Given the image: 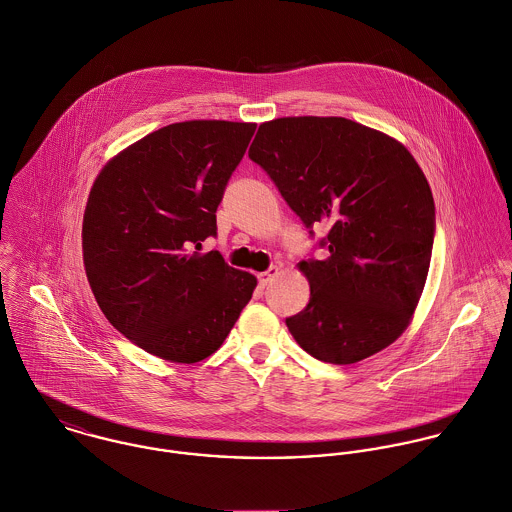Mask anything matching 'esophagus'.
I'll return each mask as SVG.
<instances>
[{"mask_svg":"<svg viewBox=\"0 0 512 512\" xmlns=\"http://www.w3.org/2000/svg\"><path fill=\"white\" fill-rule=\"evenodd\" d=\"M277 275H279V269H277V267H271L269 271L259 273V285H261V287H267Z\"/></svg>","mask_w":512,"mask_h":512,"instance_id":"esophagus-1","label":"esophagus"}]
</instances>
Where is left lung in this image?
Masks as SVG:
<instances>
[{
  "instance_id": "8db88e82",
  "label": "left lung",
  "mask_w": 512,
  "mask_h": 512,
  "mask_svg": "<svg viewBox=\"0 0 512 512\" xmlns=\"http://www.w3.org/2000/svg\"><path fill=\"white\" fill-rule=\"evenodd\" d=\"M307 227L330 225L328 257L301 261L310 299L287 318L303 350L360 362L408 328L425 287L435 205L408 148L342 116L263 122L249 148Z\"/></svg>"
}]
</instances>
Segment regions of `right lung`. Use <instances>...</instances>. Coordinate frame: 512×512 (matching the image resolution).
Returning a JSON list of instances; mask_svg holds the SVG:
<instances>
[{"instance_id": "right-lung-1", "label": "right lung", "mask_w": 512, "mask_h": 512, "mask_svg": "<svg viewBox=\"0 0 512 512\" xmlns=\"http://www.w3.org/2000/svg\"><path fill=\"white\" fill-rule=\"evenodd\" d=\"M255 128L168 124L112 156L91 188L83 215L91 291L108 322L152 356L204 360L251 301L255 275L200 251Z\"/></svg>"}]
</instances>
